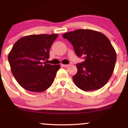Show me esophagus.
I'll list each match as a JSON object with an SVG mask.
<instances>
[{
	"instance_id": "1",
	"label": "esophagus",
	"mask_w": 128,
	"mask_h": 128,
	"mask_svg": "<svg viewBox=\"0 0 128 128\" xmlns=\"http://www.w3.org/2000/svg\"><path fill=\"white\" fill-rule=\"evenodd\" d=\"M70 64H62V66L64 67H68Z\"/></svg>"
}]
</instances>
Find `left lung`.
<instances>
[{"label": "left lung", "instance_id": "8db88e82", "mask_svg": "<svg viewBox=\"0 0 128 128\" xmlns=\"http://www.w3.org/2000/svg\"><path fill=\"white\" fill-rule=\"evenodd\" d=\"M72 43L78 57L85 61L76 64L74 84L84 91L101 88L108 82L115 67L117 55L110 40L101 32L78 29L62 35Z\"/></svg>", "mask_w": 128, "mask_h": 128}]
</instances>
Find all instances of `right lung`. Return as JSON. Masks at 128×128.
I'll return each mask as SVG.
<instances>
[{
    "instance_id": "1",
    "label": "right lung",
    "mask_w": 128,
    "mask_h": 128,
    "mask_svg": "<svg viewBox=\"0 0 128 128\" xmlns=\"http://www.w3.org/2000/svg\"><path fill=\"white\" fill-rule=\"evenodd\" d=\"M51 35H30L16 42L8 55L11 72L23 88L42 92L52 86L60 65L42 61L49 58V49L58 37Z\"/></svg>"
}]
</instances>
